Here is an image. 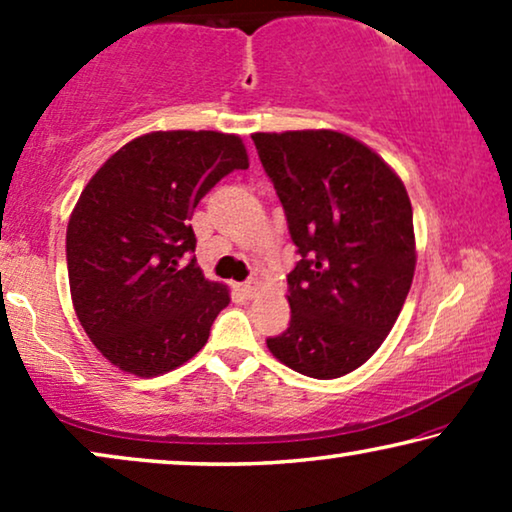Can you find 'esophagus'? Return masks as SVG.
<instances>
[{
    "mask_svg": "<svg viewBox=\"0 0 512 512\" xmlns=\"http://www.w3.org/2000/svg\"><path fill=\"white\" fill-rule=\"evenodd\" d=\"M258 286H261V284H258L256 279H249V282H244V284L240 286V291H242L247 298H251V296H254V293L258 291Z\"/></svg>",
    "mask_w": 512,
    "mask_h": 512,
    "instance_id": "obj_1",
    "label": "esophagus"
}]
</instances>
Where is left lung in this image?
I'll use <instances>...</instances> for the list:
<instances>
[{"label": "left lung", "instance_id": "left-lung-1", "mask_svg": "<svg viewBox=\"0 0 512 512\" xmlns=\"http://www.w3.org/2000/svg\"><path fill=\"white\" fill-rule=\"evenodd\" d=\"M300 261L289 272L291 324L268 349L300 375L333 380L373 356L415 277V228L403 181L338 130L256 132Z\"/></svg>", "mask_w": 512, "mask_h": 512}]
</instances>
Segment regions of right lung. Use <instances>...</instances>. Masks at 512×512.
<instances>
[{"label":"right lung","mask_w":512,"mask_h":512,"mask_svg":"<svg viewBox=\"0 0 512 512\" xmlns=\"http://www.w3.org/2000/svg\"><path fill=\"white\" fill-rule=\"evenodd\" d=\"M249 156L237 135L149 132L93 174L67 226V272L83 331L104 359L137 377L179 368L205 347L228 286L191 258L198 202Z\"/></svg>","instance_id":"add662e5"}]
</instances>
